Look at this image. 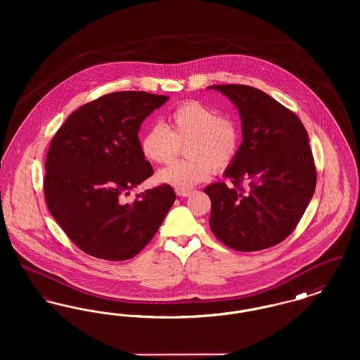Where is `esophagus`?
I'll list each match as a JSON object with an SVG mask.
<instances>
[{"label":"esophagus","mask_w":360,"mask_h":360,"mask_svg":"<svg viewBox=\"0 0 360 360\" xmlns=\"http://www.w3.org/2000/svg\"><path fill=\"white\" fill-rule=\"evenodd\" d=\"M175 193H176V195H178V197H188V195L191 194V190H182V188H176V190H175Z\"/></svg>","instance_id":"obj_1"}]
</instances>
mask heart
<instances>
[{
    "instance_id": "heart-1",
    "label": "heart",
    "mask_w": 360,
    "mask_h": 360,
    "mask_svg": "<svg viewBox=\"0 0 360 360\" xmlns=\"http://www.w3.org/2000/svg\"><path fill=\"white\" fill-rule=\"evenodd\" d=\"M188 159L172 163L156 174L158 182L188 190L207 181L213 167L226 169L240 147V128L231 116L217 113L197 101L176 106L169 115L167 128L155 124L140 140V150L154 163H169L185 146Z\"/></svg>"
}]
</instances>
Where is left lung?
I'll return each instance as SVG.
<instances>
[{"instance_id": "obj_1", "label": "left lung", "mask_w": 360, "mask_h": 360, "mask_svg": "<svg viewBox=\"0 0 360 360\" xmlns=\"http://www.w3.org/2000/svg\"><path fill=\"white\" fill-rule=\"evenodd\" d=\"M238 108L239 151L224 176L204 188L212 201L209 225L225 245L244 252L270 248L300 223L316 188L309 136L301 120L264 91L245 85H213ZM248 181L249 190L238 188Z\"/></svg>"}]
</instances>
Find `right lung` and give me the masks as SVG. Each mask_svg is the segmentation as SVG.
Returning a JSON list of instances; mask_svg holds the SVG:
<instances>
[{
    "instance_id": "obj_1",
    "label": "right lung",
    "mask_w": 360,
    "mask_h": 360,
    "mask_svg": "<svg viewBox=\"0 0 360 360\" xmlns=\"http://www.w3.org/2000/svg\"><path fill=\"white\" fill-rule=\"evenodd\" d=\"M169 98L146 91L106 94L71 113L52 139L44 178L47 206L86 254L106 260L135 257L174 204L176 195L169 185L122 202L154 174L137 135L143 121Z\"/></svg>"
}]
</instances>
